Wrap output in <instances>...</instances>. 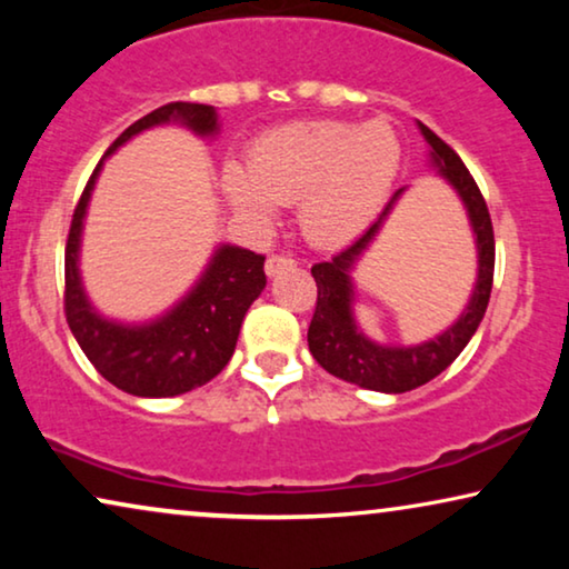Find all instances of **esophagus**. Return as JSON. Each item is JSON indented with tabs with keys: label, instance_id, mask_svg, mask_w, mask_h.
Returning <instances> with one entry per match:
<instances>
[{
	"label": "esophagus",
	"instance_id": "obj_1",
	"mask_svg": "<svg viewBox=\"0 0 569 569\" xmlns=\"http://www.w3.org/2000/svg\"><path fill=\"white\" fill-rule=\"evenodd\" d=\"M295 267V259H290V256H284V253H271L269 259H267V274L269 277H274V274H279V271H287V269H292Z\"/></svg>",
	"mask_w": 569,
	"mask_h": 569
}]
</instances>
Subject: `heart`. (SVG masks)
I'll use <instances>...</instances> for the list:
<instances>
[{
	"label": "heart",
	"mask_w": 569,
	"mask_h": 569,
	"mask_svg": "<svg viewBox=\"0 0 569 569\" xmlns=\"http://www.w3.org/2000/svg\"><path fill=\"white\" fill-rule=\"evenodd\" d=\"M401 168V142L386 121H292L248 147V168L224 166L222 186L238 212L267 222L298 204L316 246L337 248L376 220Z\"/></svg>",
	"instance_id": "b5f03b06"
}]
</instances>
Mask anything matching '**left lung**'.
<instances>
[{
	"label": "left lung",
	"mask_w": 569,
	"mask_h": 569,
	"mask_svg": "<svg viewBox=\"0 0 569 569\" xmlns=\"http://www.w3.org/2000/svg\"><path fill=\"white\" fill-rule=\"evenodd\" d=\"M419 129H422L427 144L432 147V162L453 183L458 197L463 199L466 209H469L473 236H477L479 277L463 316L446 333L417 347H380L357 331L352 318V282H349V271H352L365 248L370 246V240L376 238L380 222H383V217L393 207V201L399 199L401 191L393 193L391 204L386 207V212L380 214L376 224H370L362 238H357L352 246H347L331 261H321L310 269L318 287L316 310L308 326L310 355L331 376L383 393H403L411 391V388L425 386L427 380L438 378L463 352V347L469 345L473 331L479 329L481 318H485L495 279L492 217H489L487 201L481 197L477 181H473L469 168L463 166V160L458 158L453 147L442 142L422 121H419Z\"/></svg>",
	"instance_id": "1"
}]
</instances>
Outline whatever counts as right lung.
I'll return each mask as SVG.
<instances>
[{
  "label": "right lung",
  "mask_w": 569,
  "mask_h": 569,
  "mask_svg": "<svg viewBox=\"0 0 569 569\" xmlns=\"http://www.w3.org/2000/svg\"><path fill=\"white\" fill-rule=\"evenodd\" d=\"M168 121H181L197 134H214L217 131V113L212 106L178 100V103L154 108L152 113L131 123L108 147L106 154H111L116 147H121L139 131ZM100 166L103 160L92 170L90 181L77 201L67 236L64 316L69 329L100 376L131 396L162 399V396H178L204 386L207 380L220 376L224 365L230 362L246 310L267 287L263 256L246 251V248L222 246L199 284L168 316L144 326L106 321L84 298L80 269H77L84 209H88Z\"/></svg>",
  "instance_id": "obj_1"
}]
</instances>
